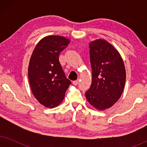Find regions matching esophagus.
Here are the masks:
<instances>
[{
  "label": "esophagus",
  "mask_w": 147,
  "mask_h": 147,
  "mask_svg": "<svg viewBox=\"0 0 147 147\" xmlns=\"http://www.w3.org/2000/svg\"><path fill=\"white\" fill-rule=\"evenodd\" d=\"M78 84H79V80H75V81L73 82V84L74 86H77Z\"/></svg>",
  "instance_id": "34e87169"
}]
</instances>
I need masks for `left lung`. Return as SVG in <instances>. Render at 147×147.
Here are the masks:
<instances>
[{
	"label": "left lung",
	"mask_w": 147,
	"mask_h": 147,
	"mask_svg": "<svg viewBox=\"0 0 147 147\" xmlns=\"http://www.w3.org/2000/svg\"><path fill=\"white\" fill-rule=\"evenodd\" d=\"M89 47L92 81L85 95L92 106L103 110L121 96L126 82L125 67L118 51L105 40L92 41Z\"/></svg>",
	"instance_id": "obj_1"
}]
</instances>
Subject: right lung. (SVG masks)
<instances>
[{"label":"right lung","mask_w":147,"mask_h":147,"mask_svg":"<svg viewBox=\"0 0 147 147\" xmlns=\"http://www.w3.org/2000/svg\"><path fill=\"white\" fill-rule=\"evenodd\" d=\"M69 42L61 36H47L37 43L32 53L28 68L30 86L36 99L45 107L59 105L71 84L59 61L60 53Z\"/></svg>","instance_id":"obj_1"}]
</instances>
